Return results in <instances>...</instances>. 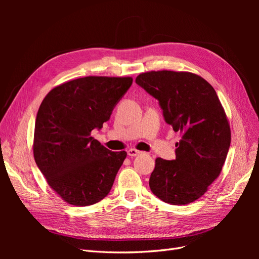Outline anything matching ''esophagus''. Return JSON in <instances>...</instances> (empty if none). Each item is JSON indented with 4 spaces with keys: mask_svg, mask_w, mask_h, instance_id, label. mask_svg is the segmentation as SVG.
<instances>
[{
    "mask_svg": "<svg viewBox=\"0 0 259 259\" xmlns=\"http://www.w3.org/2000/svg\"><path fill=\"white\" fill-rule=\"evenodd\" d=\"M140 153H142V151H139V150H137V149H134V148H131L127 150V154L131 156V158H134V156H136Z\"/></svg>",
    "mask_w": 259,
    "mask_h": 259,
    "instance_id": "obj_1",
    "label": "esophagus"
}]
</instances>
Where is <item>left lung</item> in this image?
<instances>
[{"label":"left lung","mask_w":259,"mask_h":259,"mask_svg":"<svg viewBox=\"0 0 259 259\" xmlns=\"http://www.w3.org/2000/svg\"><path fill=\"white\" fill-rule=\"evenodd\" d=\"M136 83L159 100L164 119L180 135L176 159H155L150 189L162 201L185 205L200 199L223 169L231 131L215 90L187 71H147Z\"/></svg>","instance_id":"1"}]
</instances>
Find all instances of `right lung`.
<instances>
[{"label": "right lung", "mask_w": 259, "mask_h": 259, "mask_svg": "<svg viewBox=\"0 0 259 259\" xmlns=\"http://www.w3.org/2000/svg\"><path fill=\"white\" fill-rule=\"evenodd\" d=\"M132 83L131 76L80 77L54 88L38 108L34 160L68 204L92 205L110 192L127 153L108 150L91 133L110 119Z\"/></svg>", "instance_id": "add662e5"}]
</instances>
